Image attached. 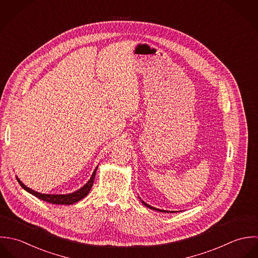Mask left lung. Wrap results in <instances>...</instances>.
<instances>
[{"mask_svg": "<svg viewBox=\"0 0 258 258\" xmlns=\"http://www.w3.org/2000/svg\"><path fill=\"white\" fill-rule=\"evenodd\" d=\"M142 203L145 205L146 206H148V207H150V208H152V209H155L156 211H161V212H168V211H166V210H162V209H158V208H155V207H153V206H149V205H147L145 202H143L142 201Z\"/></svg>", "mask_w": 258, "mask_h": 258, "instance_id": "left-lung-1", "label": "left lung"}]
</instances>
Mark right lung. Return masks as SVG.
Instances as JSON below:
<instances>
[{"instance_id": "add662e5", "label": "right lung", "mask_w": 258, "mask_h": 258, "mask_svg": "<svg viewBox=\"0 0 258 258\" xmlns=\"http://www.w3.org/2000/svg\"><path fill=\"white\" fill-rule=\"evenodd\" d=\"M98 168V167H97ZM97 168L95 169L92 177L90 178V180L79 190L73 192V194H70V195H44V194H40V192H37V191H34L33 189L27 187L18 177H17V180L18 182L21 184V186L27 190L28 192L32 194L33 196H35L36 198L44 201V202H47V203H50L52 205H73L79 201H81L82 199H84L85 197H87V195L90 192L92 186H93V183H94V180H95V176H96V172H97Z\"/></svg>"}]
</instances>
